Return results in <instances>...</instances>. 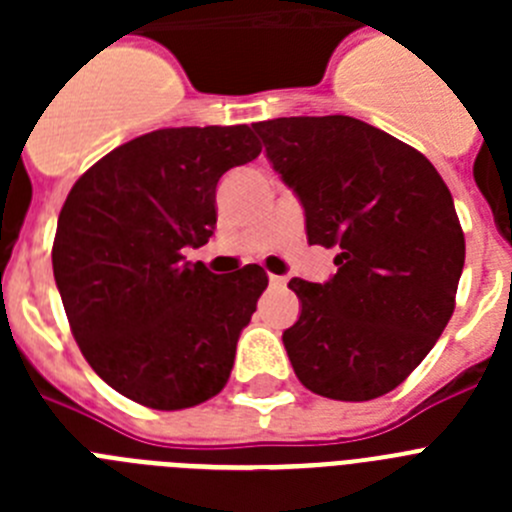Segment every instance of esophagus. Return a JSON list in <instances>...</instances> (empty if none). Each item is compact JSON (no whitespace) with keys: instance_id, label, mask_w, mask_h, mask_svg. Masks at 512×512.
<instances>
[{"instance_id":"34e87169","label":"esophagus","mask_w":512,"mask_h":512,"mask_svg":"<svg viewBox=\"0 0 512 512\" xmlns=\"http://www.w3.org/2000/svg\"><path fill=\"white\" fill-rule=\"evenodd\" d=\"M269 284L271 287H284V284H287V277H277V274H271Z\"/></svg>"}]
</instances>
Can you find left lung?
Wrapping results in <instances>:
<instances>
[{"label":"left lung","instance_id":"obj_1","mask_svg":"<svg viewBox=\"0 0 512 512\" xmlns=\"http://www.w3.org/2000/svg\"><path fill=\"white\" fill-rule=\"evenodd\" d=\"M253 130L305 210L307 243L338 251L325 284L289 282L302 310L282 341L297 379L330 400L387 395L454 312L464 233L449 187L423 153L356 117Z\"/></svg>","mask_w":512,"mask_h":512}]
</instances>
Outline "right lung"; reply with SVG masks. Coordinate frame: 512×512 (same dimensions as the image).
<instances>
[{
  "label": "right lung",
  "instance_id": "right-lung-1",
  "mask_svg": "<svg viewBox=\"0 0 512 512\" xmlns=\"http://www.w3.org/2000/svg\"><path fill=\"white\" fill-rule=\"evenodd\" d=\"M259 153L248 125L153 130L99 158L63 202V310L89 366L128 400L184 410L228 382L269 277L259 264L217 277L184 248L210 241L220 176Z\"/></svg>",
  "mask_w": 512,
  "mask_h": 512
}]
</instances>
